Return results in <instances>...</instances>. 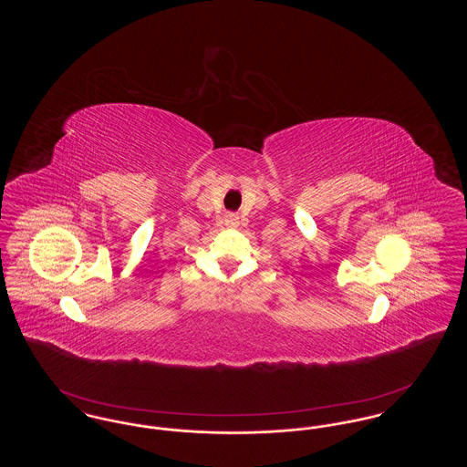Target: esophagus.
<instances>
[{"label": "esophagus", "instance_id": "1", "mask_svg": "<svg viewBox=\"0 0 467 467\" xmlns=\"http://www.w3.org/2000/svg\"><path fill=\"white\" fill-rule=\"evenodd\" d=\"M225 223H227L229 227H238V223H240V217H238V215H234V213H231V215H227V217H225Z\"/></svg>", "mask_w": 467, "mask_h": 467}]
</instances>
